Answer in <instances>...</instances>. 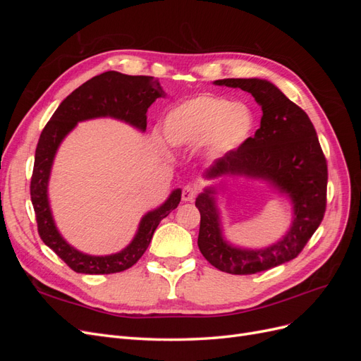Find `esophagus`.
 Here are the masks:
<instances>
[{
    "instance_id": "34e87169",
    "label": "esophagus",
    "mask_w": 361,
    "mask_h": 361,
    "mask_svg": "<svg viewBox=\"0 0 361 361\" xmlns=\"http://www.w3.org/2000/svg\"><path fill=\"white\" fill-rule=\"evenodd\" d=\"M195 195H197V191H195V188H192L191 185L183 187V190H182V200L183 202H192L195 199Z\"/></svg>"
}]
</instances>
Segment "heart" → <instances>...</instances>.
<instances>
[{
  "instance_id": "heart-1",
  "label": "heart",
  "mask_w": 361,
  "mask_h": 361,
  "mask_svg": "<svg viewBox=\"0 0 361 361\" xmlns=\"http://www.w3.org/2000/svg\"><path fill=\"white\" fill-rule=\"evenodd\" d=\"M255 128V114L244 104L221 96H197L185 101L164 117L162 134L171 147L202 143L207 159H220L241 147Z\"/></svg>"
}]
</instances>
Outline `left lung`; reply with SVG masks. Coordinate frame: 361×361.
I'll return each instance as SVG.
<instances>
[{
  "label": "left lung",
  "mask_w": 361,
  "mask_h": 361,
  "mask_svg": "<svg viewBox=\"0 0 361 361\" xmlns=\"http://www.w3.org/2000/svg\"><path fill=\"white\" fill-rule=\"evenodd\" d=\"M215 85L241 89L262 108L260 128L206 170V179L245 176L268 182L292 203L289 231L265 248H243L226 241L216 206L220 187L204 188L195 199L200 212L199 248L216 269L228 274H256L297 257L319 227L326 206V159L309 116L279 87L259 78L216 80Z\"/></svg>",
  "instance_id": "1"
}]
</instances>
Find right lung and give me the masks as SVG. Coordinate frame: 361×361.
Listing matches in <instances>:
<instances>
[{
    "label": "right lung",
    "instance_id": "obj_1",
    "mask_svg": "<svg viewBox=\"0 0 361 361\" xmlns=\"http://www.w3.org/2000/svg\"><path fill=\"white\" fill-rule=\"evenodd\" d=\"M162 96H166V92L161 89L158 80L154 76H133L108 71L93 76L92 80L73 90L59 105L56 113L52 114L51 120L42 130L36 147L35 169H32L30 185L37 231L42 241L56 251V255L75 272L113 274V272L125 271L137 264V260L147 250L159 221L178 207L182 190H173L166 202L141 218L134 239L118 253L108 256L82 253L60 235L56 223H54L48 199L49 174L61 141L78 125V122L97 117L122 120L145 133L147 126V108Z\"/></svg>",
    "mask_w": 361,
    "mask_h": 361
}]
</instances>
